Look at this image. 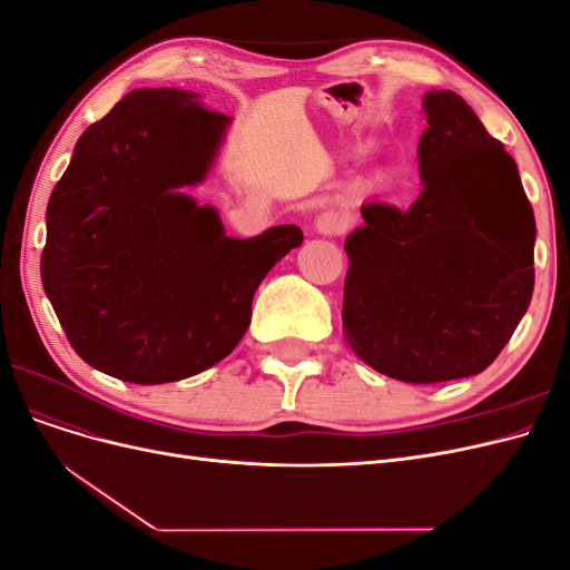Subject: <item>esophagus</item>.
<instances>
[{
    "label": "esophagus",
    "mask_w": 570,
    "mask_h": 570,
    "mask_svg": "<svg viewBox=\"0 0 570 570\" xmlns=\"http://www.w3.org/2000/svg\"><path fill=\"white\" fill-rule=\"evenodd\" d=\"M314 226H316V233L327 235V237L342 235L344 230H347V216H344V214L337 212V209H327V212H323V214L316 218Z\"/></svg>",
    "instance_id": "1"
}]
</instances>
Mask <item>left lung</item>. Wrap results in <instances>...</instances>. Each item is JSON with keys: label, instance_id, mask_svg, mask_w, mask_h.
Here are the masks:
<instances>
[{"label": "left lung", "instance_id": "8db88e82", "mask_svg": "<svg viewBox=\"0 0 570 570\" xmlns=\"http://www.w3.org/2000/svg\"><path fill=\"white\" fill-rule=\"evenodd\" d=\"M423 111L419 199L364 204L344 239V337L402 383L485 371L534 287V216L511 154L452 90L425 92Z\"/></svg>", "mask_w": 570, "mask_h": 570}]
</instances>
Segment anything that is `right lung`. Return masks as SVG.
<instances>
[{
	"label": "right lung",
	"instance_id": "1",
	"mask_svg": "<svg viewBox=\"0 0 570 570\" xmlns=\"http://www.w3.org/2000/svg\"><path fill=\"white\" fill-rule=\"evenodd\" d=\"M230 116L197 92L142 88L80 135L47 204L40 273L82 361L135 385L176 383L247 333L266 273L297 226L239 239L185 187L212 174Z\"/></svg>",
	"mask_w": 570,
	"mask_h": 570
}]
</instances>
